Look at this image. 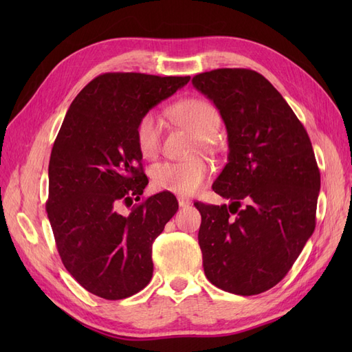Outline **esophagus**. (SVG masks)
Wrapping results in <instances>:
<instances>
[{
  "label": "esophagus",
  "mask_w": 352,
  "mask_h": 352,
  "mask_svg": "<svg viewBox=\"0 0 352 352\" xmlns=\"http://www.w3.org/2000/svg\"><path fill=\"white\" fill-rule=\"evenodd\" d=\"M177 202H179L180 207H188L190 204V201L188 198H184V197H179Z\"/></svg>",
  "instance_id": "1"
}]
</instances>
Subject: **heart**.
I'll return each instance as SVG.
<instances>
[{
  "label": "heart",
  "instance_id": "1",
  "mask_svg": "<svg viewBox=\"0 0 352 352\" xmlns=\"http://www.w3.org/2000/svg\"><path fill=\"white\" fill-rule=\"evenodd\" d=\"M170 114L173 119L197 136L201 145H206L219 129L220 114L211 102L199 98H189L176 102ZM163 122L155 111L141 116L135 129L138 150L144 158H154L162 146ZM210 176V166L202 160L184 163H160L153 167L151 179L157 189L168 190L177 195H194L204 186Z\"/></svg>",
  "mask_w": 352,
  "mask_h": 352
}]
</instances>
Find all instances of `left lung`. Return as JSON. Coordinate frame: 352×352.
I'll return each instance as SVG.
<instances>
[{"instance_id":"obj_1","label":"left lung","mask_w":352,"mask_h":352,"mask_svg":"<svg viewBox=\"0 0 352 352\" xmlns=\"http://www.w3.org/2000/svg\"><path fill=\"white\" fill-rule=\"evenodd\" d=\"M192 85L216 105L229 144L212 190L230 204L194 202L204 273L223 291L257 295L285 278L314 232L320 172L311 141L257 72L217 69Z\"/></svg>"}]
</instances>
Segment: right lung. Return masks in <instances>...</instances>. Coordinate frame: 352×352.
Segmentation results:
<instances>
[{
  "label": "right lung",
  "mask_w": 352,
  "mask_h": 352,
  "mask_svg": "<svg viewBox=\"0 0 352 352\" xmlns=\"http://www.w3.org/2000/svg\"><path fill=\"white\" fill-rule=\"evenodd\" d=\"M189 76L104 73L73 100L52 146L47 212L67 272L88 292L123 300L150 283L153 242L177 211L160 192L140 201L142 172L135 129L141 116L172 97Z\"/></svg>",
  "instance_id": "add662e5"
}]
</instances>
